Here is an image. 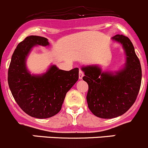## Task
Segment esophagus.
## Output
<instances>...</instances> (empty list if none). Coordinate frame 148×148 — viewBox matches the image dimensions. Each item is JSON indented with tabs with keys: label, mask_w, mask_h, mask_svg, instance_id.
Listing matches in <instances>:
<instances>
[{
	"label": "esophagus",
	"mask_w": 148,
	"mask_h": 148,
	"mask_svg": "<svg viewBox=\"0 0 148 148\" xmlns=\"http://www.w3.org/2000/svg\"><path fill=\"white\" fill-rule=\"evenodd\" d=\"M83 75H84V74H83V71H79V79H80V80H81V79L83 78Z\"/></svg>",
	"instance_id": "obj_1"
}]
</instances>
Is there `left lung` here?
<instances>
[{"instance_id": "obj_1", "label": "left lung", "mask_w": 148, "mask_h": 148, "mask_svg": "<svg viewBox=\"0 0 148 148\" xmlns=\"http://www.w3.org/2000/svg\"><path fill=\"white\" fill-rule=\"evenodd\" d=\"M122 45L125 63L118 71H103L99 65L83 66V80L88 85L87 99L90 112L99 118L112 119L124 114L135 101L140 88L142 69L132 43L127 36L112 38Z\"/></svg>"}]
</instances>
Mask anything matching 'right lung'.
<instances>
[{"mask_svg":"<svg viewBox=\"0 0 148 148\" xmlns=\"http://www.w3.org/2000/svg\"><path fill=\"white\" fill-rule=\"evenodd\" d=\"M39 45L49 46L48 39L29 36L17 45L8 68V83L13 97L25 113L46 119L61 110L67 92L78 80L79 69L62 71L51 65L45 73L32 74L26 60L32 49Z\"/></svg>","mask_w":148,"mask_h":148,"instance_id":"obj_1","label":"right lung"}]
</instances>
